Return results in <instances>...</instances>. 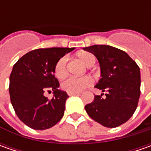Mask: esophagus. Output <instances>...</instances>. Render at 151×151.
I'll return each mask as SVG.
<instances>
[{
	"instance_id": "34e87169",
	"label": "esophagus",
	"mask_w": 151,
	"mask_h": 151,
	"mask_svg": "<svg viewBox=\"0 0 151 151\" xmlns=\"http://www.w3.org/2000/svg\"><path fill=\"white\" fill-rule=\"evenodd\" d=\"M80 94H81L80 92H68L69 96H77V95H80Z\"/></svg>"
}]
</instances>
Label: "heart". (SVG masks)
<instances>
[{"mask_svg":"<svg viewBox=\"0 0 151 151\" xmlns=\"http://www.w3.org/2000/svg\"><path fill=\"white\" fill-rule=\"evenodd\" d=\"M76 56L86 66H92L95 63V57L89 52H79ZM55 75L58 79H63L67 75V58L62 57L55 66ZM93 83V80L89 76L82 77H68L61 83V88L67 92H81Z\"/></svg>","mask_w":151,"mask_h":151,"instance_id":"obj_1","label":"heart"}]
</instances>
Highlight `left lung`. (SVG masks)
<instances>
[{
  "instance_id": "left-lung-1",
  "label": "left lung",
  "mask_w": 151,
  "mask_h": 151,
  "mask_svg": "<svg viewBox=\"0 0 151 151\" xmlns=\"http://www.w3.org/2000/svg\"><path fill=\"white\" fill-rule=\"evenodd\" d=\"M95 55L101 79L95 86L104 97L94 96L85 106L93 120L107 128L126 123L136 110L140 96V70L135 61L123 50L109 45H92L83 49Z\"/></svg>"
}]
</instances>
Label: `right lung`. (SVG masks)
I'll return each mask as SVG.
<instances>
[{"instance_id":"1","label":"right lung","mask_w":151,"mask_h":151,"mask_svg":"<svg viewBox=\"0 0 151 151\" xmlns=\"http://www.w3.org/2000/svg\"><path fill=\"white\" fill-rule=\"evenodd\" d=\"M74 48L38 49L27 53L13 65L10 75L9 93L15 113L27 126L44 130L55 125L64 116L69 97L59 90L55 76L57 61ZM54 91L49 99L44 92Z\"/></svg>"}]
</instances>
